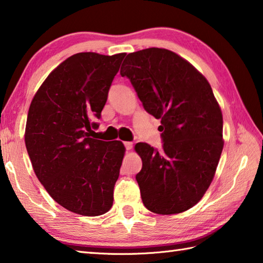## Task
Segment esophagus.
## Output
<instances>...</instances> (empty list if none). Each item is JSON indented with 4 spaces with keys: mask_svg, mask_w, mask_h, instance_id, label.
Returning a JSON list of instances; mask_svg holds the SVG:
<instances>
[{
    "mask_svg": "<svg viewBox=\"0 0 263 263\" xmlns=\"http://www.w3.org/2000/svg\"><path fill=\"white\" fill-rule=\"evenodd\" d=\"M124 146H125V148L127 151H130V149H132V147H133V144L131 141H125L124 142Z\"/></svg>",
    "mask_w": 263,
    "mask_h": 263,
    "instance_id": "obj_1",
    "label": "esophagus"
}]
</instances>
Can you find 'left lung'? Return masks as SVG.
Listing matches in <instances>:
<instances>
[{"instance_id":"8db88e82","label":"left lung","mask_w":263,"mask_h":263,"mask_svg":"<svg viewBox=\"0 0 263 263\" xmlns=\"http://www.w3.org/2000/svg\"><path fill=\"white\" fill-rule=\"evenodd\" d=\"M145 110L161 119L162 151L138 142L142 168L136 179L145 207L179 214L197 204L214 178L223 149V117L207 79L176 52H131L121 68Z\"/></svg>"}]
</instances>
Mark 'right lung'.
Listing matches in <instances>:
<instances>
[{
	"label": "right lung",
	"mask_w": 263,
	"mask_h": 263,
	"mask_svg": "<svg viewBox=\"0 0 263 263\" xmlns=\"http://www.w3.org/2000/svg\"><path fill=\"white\" fill-rule=\"evenodd\" d=\"M124 56H70L49 73L28 109L25 145L37 179L57 203L84 216L112 206L125 147L90 133Z\"/></svg>",
	"instance_id": "add662e5"
}]
</instances>
